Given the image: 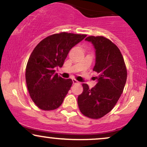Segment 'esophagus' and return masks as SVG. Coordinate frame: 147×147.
I'll list each match as a JSON object with an SVG mask.
<instances>
[{"instance_id":"1","label":"esophagus","mask_w":147,"mask_h":147,"mask_svg":"<svg viewBox=\"0 0 147 147\" xmlns=\"http://www.w3.org/2000/svg\"><path fill=\"white\" fill-rule=\"evenodd\" d=\"M72 83H73L74 84H78V83H79V82H78V81L76 80V79H72Z\"/></svg>"}]
</instances>
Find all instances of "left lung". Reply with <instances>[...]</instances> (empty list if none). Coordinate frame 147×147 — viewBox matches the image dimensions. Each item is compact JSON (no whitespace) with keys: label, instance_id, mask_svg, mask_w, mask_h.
Masks as SVG:
<instances>
[{"label":"left lung","instance_id":"left-lung-1","mask_svg":"<svg viewBox=\"0 0 147 147\" xmlns=\"http://www.w3.org/2000/svg\"><path fill=\"white\" fill-rule=\"evenodd\" d=\"M95 49L94 71L99 74L97 83L89 89L83 84V92L77 103L82 113L88 117L99 119L113 109L122 95L127 72L119 48L104 36H90L86 38Z\"/></svg>","mask_w":147,"mask_h":147}]
</instances>
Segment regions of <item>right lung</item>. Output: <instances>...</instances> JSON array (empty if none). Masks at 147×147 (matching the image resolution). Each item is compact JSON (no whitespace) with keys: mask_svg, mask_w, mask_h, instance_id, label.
Segmentation results:
<instances>
[{"mask_svg":"<svg viewBox=\"0 0 147 147\" xmlns=\"http://www.w3.org/2000/svg\"><path fill=\"white\" fill-rule=\"evenodd\" d=\"M86 36L55 34L42 40L34 49L27 63L25 79L30 97L39 109L55 110L61 105L72 81L59 77L55 70L63 66L69 51Z\"/></svg>","mask_w":147,"mask_h":147,"instance_id":"1","label":"right lung"}]
</instances>
